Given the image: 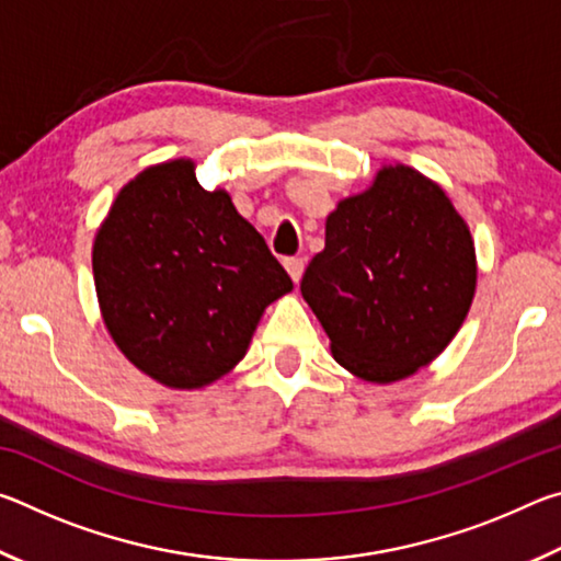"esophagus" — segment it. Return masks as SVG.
Listing matches in <instances>:
<instances>
[{
  "label": "esophagus",
  "instance_id": "1",
  "mask_svg": "<svg viewBox=\"0 0 561 561\" xmlns=\"http://www.w3.org/2000/svg\"><path fill=\"white\" fill-rule=\"evenodd\" d=\"M284 270L289 272V277L294 282H299L301 274H304V260L301 257H287V260H284Z\"/></svg>",
  "mask_w": 561,
  "mask_h": 561
}]
</instances>
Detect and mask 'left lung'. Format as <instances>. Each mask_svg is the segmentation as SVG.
<instances>
[{"instance_id": "1", "label": "left lung", "mask_w": 561, "mask_h": 561, "mask_svg": "<svg viewBox=\"0 0 561 561\" xmlns=\"http://www.w3.org/2000/svg\"><path fill=\"white\" fill-rule=\"evenodd\" d=\"M474 279L472 237L445 190L388 165L327 217V244L304 272L301 297L346 371L393 383L450 344Z\"/></svg>"}]
</instances>
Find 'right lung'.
Wrapping results in <instances>:
<instances>
[{
  "instance_id": "1",
  "label": "right lung",
  "mask_w": 561,
  "mask_h": 561,
  "mask_svg": "<svg viewBox=\"0 0 561 561\" xmlns=\"http://www.w3.org/2000/svg\"><path fill=\"white\" fill-rule=\"evenodd\" d=\"M93 282L130 364L185 391L230 374L264 309L291 291L264 237L185 158L121 190L93 242Z\"/></svg>"
}]
</instances>
